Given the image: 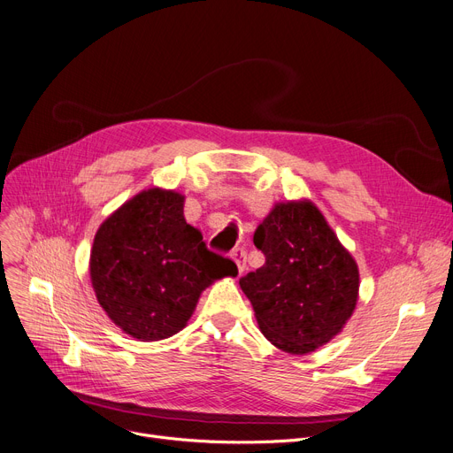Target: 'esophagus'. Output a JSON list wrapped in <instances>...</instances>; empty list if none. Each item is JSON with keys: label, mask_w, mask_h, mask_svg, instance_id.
Segmentation results:
<instances>
[{"label": "esophagus", "mask_w": 453, "mask_h": 453, "mask_svg": "<svg viewBox=\"0 0 453 453\" xmlns=\"http://www.w3.org/2000/svg\"><path fill=\"white\" fill-rule=\"evenodd\" d=\"M230 257L235 262V265H238V271H240V274H242L243 269H245V262H247V252H245L243 249H234V250L230 252Z\"/></svg>", "instance_id": "1"}]
</instances>
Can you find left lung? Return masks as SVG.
I'll list each match as a JSON object with an SVG mask.
<instances>
[{
	"label": "left lung",
	"instance_id": "left-lung-1",
	"mask_svg": "<svg viewBox=\"0 0 453 453\" xmlns=\"http://www.w3.org/2000/svg\"><path fill=\"white\" fill-rule=\"evenodd\" d=\"M265 264L240 278L262 334L289 354H310L341 332L356 308L359 273L310 201L280 203L254 232Z\"/></svg>",
	"mask_w": 453,
	"mask_h": 453
}]
</instances>
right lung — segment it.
Segmentation results:
<instances>
[{"label":"right lung","instance_id":"right-lung-1","mask_svg":"<svg viewBox=\"0 0 453 453\" xmlns=\"http://www.w3.org/2000/svg\"><path fill=\"white\" fill-rule=\"evenodd\" d=\"M238 267L208 250L203 234L184 219L180 193L150 188L106 219L94 240L90 276L114 325L140 341L180 332L201 293Z\"/></svg>","mask_w":453,"mask_h":453}]
</instances>
